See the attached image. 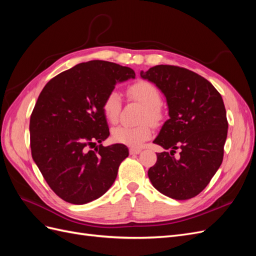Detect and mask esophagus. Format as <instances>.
<instances>
[{"label": "esophagus", "mask_w": 256, "mask_h": 256, "mask_svg": "<svg viewBox=\"0 0 256 256\" xmlns=\"http://www.w3.org/2000/svg\"><path fill=\"white\" fill-rule=\"evenodd\" d=\"M129 152L130 154H138L141 152V150L140 148H134V147H131V148H129Z\"/></svg>", "instance_id": "esophagus-1"}]
</instances>
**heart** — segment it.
I'll use <instances>...</instances> for the list:
<instances>
[{
    "instance_id": "heart-1",
    "label": "heart",
    "mask_w": 256,
    "mask_h": 256,
    "mask_svg": "<svg viewBox=\"0 0 256 256\" xmlns=\"http://www.w3.org/2000/svg\"><path fill=\"white\" fill-rule=\"evenodd\" d=\"M128 95L134 102L144 106L141 116V122L148 120L152 125H158L164 115L160 109L161 94L156 85L145 81L138 80L128 88ZM122 106L120 95L116 90H111L104 97L102 109L106 120L114 124L118 122ZM152 134V127L148 122H143L136 127L118 126L112 129V140L118 144L130 147H140L147 140H150Z\"/></svg>"
}]
</instances>
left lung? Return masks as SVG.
Wrapping results in <instances>:
<instances>
[{
  "label": "left lung",
  "mask_w": 256,
  "mask_h": 256,
  "mask_svg": "<svg viewBox=\"0 0 256 256\" xmlns=\"http://www.w3.org/2000/svg\"><path fill=\"white\" fill-rule=\"evenodd\" d=\"M141 76L164 92L170 115L154 140L170 152L157 154L150 180L168 198H194L222 164L228 128L223 99L208 80L182 67L157 65Z\"/></svg>",
  "instance_id": "8db88e82"
}]
</instances>
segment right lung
<instances>
[{"label":"right lung","mask_w":256,"mask_h":256,"mask_svg":"<svg viewBox=\"0 0 256 256\" xmlns=\"http://www.w3.org/2000/svg\"><path fill=\"white\" fill-rule=\"evenodd\" d=\"M130 78L136 74L129 67L90 60L54 76L38 97L30 120L32 157L66 202L82 205L104 194L128 157L127 146L100 143L110 136L104 99Z\"/></svg>","instance_id":"obj_1"}]
</instances>
